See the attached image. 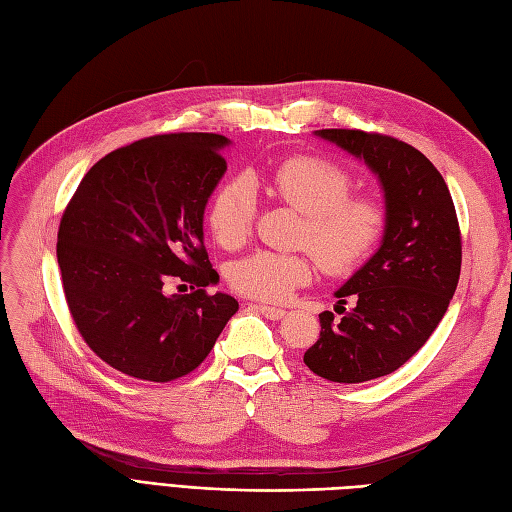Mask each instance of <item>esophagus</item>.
<instances>
[{
  "label": "esophagus",
  "instance_id": "1",
  "mask_svg": "<svg viewBox=\"0 0 512 512\" xmlns=\"http://www.w3.org/2000/svg\"><path fill=\"white\" fill-rule=\"evenodd\" d=\"M252 309V312H258V314H262L265 318H269V320H282L284 316H286V312L284 309H280V307H269V305H258V303H252V305H247Z\"/></svg>",
  "mask_w": 512,
  "mask_h": 512
}]
</instances>
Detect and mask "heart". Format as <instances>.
<instances>
[{
	"mask_svg": "<svg viewBox=\"0 0 512 512\" xmlns=\"http://www.w3.org/2000/svg\"><path fill=\"white\" fill-rule=\"evenodd\" d=\"M260 183L303 215L299 245L309 247L329 275L354 271L382 235V207L367 196H348L352 181L342 166L314 156H294L269 173L230 179L213 194L207 226L226 250L250 237L256 215L254 185ZM312 273L307 254L256 250L230 262L226 275L228 284L243 297L284 301L312 280Z\"/></svg>",
	"mask_w": 512,
	"mask_h": 512,
	"instance_id": "b5f03b06",
	"label": "heart"
}]
</instances>
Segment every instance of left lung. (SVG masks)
Returning <instances> with one entry per match:
<instances>
[{"label": "left lung", "mask_w": 512, "mask_h": 512, "mask_svg": "<svg viewBox=\"0 0 512 512\" xmlns=\"http://www.w3.org/2000/svg\"><path fill=\"white\" fill-rule=\"evenodd\" d=\"M363 160L384 192L376 254L335 292L342 320L320 314V339L303 356L316 376L356 384L404 365L436 331L457 290L461 235L446 181L421 151L393 136L316 130Z\"/></svg>", "instance_id": "8db88e82"}]
</instances>
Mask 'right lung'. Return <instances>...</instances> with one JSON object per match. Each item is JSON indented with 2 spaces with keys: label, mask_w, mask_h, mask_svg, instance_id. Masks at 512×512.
Wrapping results in <instances>:
<instances>
[{
  "label": "right lung",
  "mask_w": 512,
  "mask_h": 512,
  "mask_svg": "<svg viewBox=\"0 0 512 512\" xmlns=\"http://www.w3.org/2000/svg\"><path fill=\"white\" fill-rule=\"evenodd\" d=\"M228 145L220 134L181 132L115 149L89 168L61 215L57 262L72 320L121 374H190L237 314V299L205 290L220 282L203 218ZM168 283L193 292L166 295Z\"/></svg>",
  "instance_id": "obj_1"
}]
</instances>
